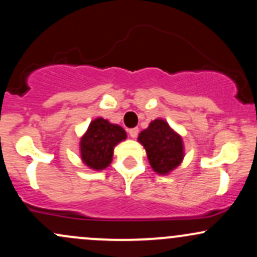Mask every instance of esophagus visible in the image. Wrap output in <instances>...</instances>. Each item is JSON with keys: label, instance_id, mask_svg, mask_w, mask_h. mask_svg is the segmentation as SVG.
Masks as SVG:
<instances>
[{"label": "esophagus", "instance_id": "obj_1", "mask_svg": "<svg viewBox=\"0 0 257 257\" xmlns=\"http://www.w3.org/2000/svg\"><path fill=\"white\" fill-rule=\"evenodd\" d=\"M138 133H139V128H132L129 129V135H131L132 138H137L138 137Z\"/></svg>", "mask_w": 257, "mask_h": 257}]
</instances>
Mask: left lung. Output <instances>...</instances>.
Masks as SVG:
<instances>
[{
	"label": "left lung",
	"instance_id": "obj_1",
	"mask_svg": "<svg viewBox=\"0 0 257 257\" xmlns=\"http://www.w3.org/2000/svg\"><path fill=\"white\" fill-rule=\"evenodd\" d=\"M138 140L146 150L152 170L161 176L176 170L184 159L182 137L161 118L152 120L139 134Z\"/></svg>",
	"mask_w": 257,
	"mask_h": 257
}]
</instances>
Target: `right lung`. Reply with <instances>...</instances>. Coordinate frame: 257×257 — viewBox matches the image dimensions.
I'll list each match as a JSON object with an SVG mask.
<instances>
[{"label": "right lung", "mask_w": 257, "mask_h": 257, "mask_svg": "<svg viewBox=\"0 0 257 257\" xmlns=\"http://www.w3.org/2000/svg\"><path fill=\"white\" fill-rule=\"evenodd\" d=\"M125 139L126 133L122 126L96 118L80 139L81 161L91 170H105L112 162L114 146Z\"/></svg>", "instance_id": "obj_1"}]
</instances>
